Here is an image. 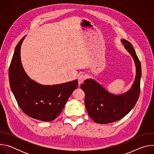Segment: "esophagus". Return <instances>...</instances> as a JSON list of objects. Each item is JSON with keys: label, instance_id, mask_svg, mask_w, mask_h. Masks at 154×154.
<instances>
[{"label": "esophagus", "instance_id": "34e87169", "mask_svg": "<svg viewBox=\"0 0 154 154\" xmlns=\"http://www.w3.org/2000/svg\"><path fill=\"white\" fill-rule=\"evenodd\" d=\"M86 78V76L85 74H81L78 77V82H79V84H81Z\"/></svg>", "mask_w": 154, "mask_h": 154}]
</instances>
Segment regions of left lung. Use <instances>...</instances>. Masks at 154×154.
I'll return each mask as SVG.
<instances>
[{"mask_svg":"<svg viewBox=\"0 0 154 154\" xmlns=\"http://www.w3.org/2000/svg\"><path fill=\"white\" fill-rule=\"evenodd\" d=\"M122 42L136 64L137 75L131 89L124 94L114 95L93 79L85 80L80 86L85 94V105L87 112L99 124L114 122L124 118L135 106L140 96L141 63L131 44L125 39H122Z\"/></svg>","mask_w":154,"mask_h":154,"instance_id":"1","label":"left lung"}]
</instances>
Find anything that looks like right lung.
Here are the masks:
<instances>
[{
    "label": "right lung",
    "instance_id": "right-lung-1",
    "mask_svg": "<svg viewBox=\"0 0 154 154\" xmlns=\"http://www.w3.org/2000/svg\"><path fill=\"white\" fill-rule=\"evenodd\" d=\"M25 37L17 45L9 68L11 90L25 114L38 120L51 121L62 112L69 97L77 88L78 81L48 86L32 80L24 71L20 60V46Z\"/></svg>",
    "mask_w": 154,
    "mask_h": 154
}]
</instances>
